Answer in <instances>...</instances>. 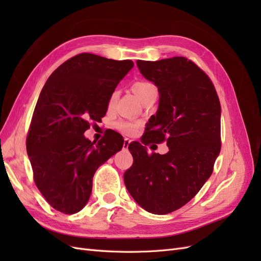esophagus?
I'll list each match as a JSON object with an SVG mask.
<instances>
[{
	"label": "esophagus",
	"mask_w": 261,
	"mask_h": 261,
	"mask_svg": "<svg viewBox=\"0 0 261 261\" xmlns=\"http://www.w3.org/2000/svg\"><path fill=\"white\" fill-rule=\"evenodd\" d=\"M130 139H128V138H125L124 139V143H123V148L124 149H127L128 148V146H129V144H130Z\"/></svg>",
	"instance_id": "1"
}]
</instances>
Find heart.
I'll return each instance as SVG.
<instances>
[{
	"label": "heart",
	"mask_w": 261,
	"mask_h": 261,
	"mask_svg": "<svg viewBox=\"0 0 261 261\" xmlns=\"http://www.w3.org/2000/svg\"><path fill=\"white\" fill-rule=\"evenodd\" d=\"M132 90L136 93V96L141 100L144 101L145 99H147L149 96H151L152 93H158V88L156 86L149 82V81H136L134 82L130 86ZM118 97V91L117 90H114L111 96H110L109 98V101H108V106L109 108H111L114 103L115 101ZM115 128L121 132L122 134H125V135H133L134 133H135L137 130V128L139 127V123L137 122H130V121H125V120H120L117 121L115 124Z\"/></svg>",
	"instance_id": "obj_1"
}]
</instances>
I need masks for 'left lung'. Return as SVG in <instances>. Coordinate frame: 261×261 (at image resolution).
I'll use <instances>...</instances> for the list:
<instances>
[{"label": "left lung", "mask_w": 261, "mask_h": 261, "mask_svg": "<svg viewBox=\"0 0 261 261\" xmlns=\"http://www.w3.org/2000/svg\"><path fill=\"white\" fill-rule=\"evenodd\" d=\"M137 66L160 94L141 143L167 141L169 152L148 154L145 146L129 144L134 162L124 183L141 208L167 215L194 198L212 174L221 149L220 101L209 76L184 57L138 60Z\"/></svg>", "instance_id": "1"}]
</instances>
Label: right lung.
Returning <instances> with one entry per match:
<instances>
[{
	"mask_svg": "<svg viewBox=\"0 0 261 261\" xmlns=\"http://www.w3.org/2000/svg\"><path fill=\"white\" fill-rule=\"evenodd\" d=\"M133 66L130 60L81 53L60 65L43 86L26 147L36 186L55 210L81 211L97 169L122 149L124 139L114 130L97 144L84 133L106 115L110 96Z\"/></svg>",
	"mask_w": 261,
	"mask_h": 261,
	"instance_id": "right-lung-1",
	"label": "right lung"
}]
</instances>
